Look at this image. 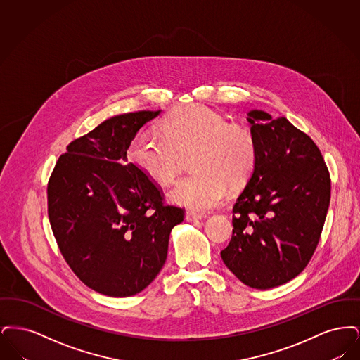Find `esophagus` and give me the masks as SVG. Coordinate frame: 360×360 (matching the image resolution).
Listing matches in <instances>:
<instances>
[{
	"mask_svg": "<svg viewBox=\"0 0 360 360\" xmlns=\"http://www.w3.org/2000/svg\"><path fill=\"white\" fill-rule=\"evenodd\" d=\"M201 219H202V216H201L200 213L193 212V210H188L186 214H185V220L188 221V223H194V221H198V220H201Z\"/></svg>",
	"mask_w": 360,
	"mask_h": 360,
	"instance_id": "obj_1",
	"label": "esophagus"
}]
</instances>
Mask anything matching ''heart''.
Returning <instances> with one entry per match:
<instances>
[{"label": "heart", "instance_id": "1", "mask_svg": "<svg viewBox=\"0 0 360 360\" xmlns=\"http://www.w3.org/2000/svg\"><path fill=\"white\" fill-rule=\"evenodd\" d=\"M163 135L139 132L128 147V159L147 176L169 185L181 172L184 156L193 154V174L181 178L169 198L194 210L223 202L228 184L243 185L257 165V139L243 124L229 122L202 105L175 110L163 122Z\"/></svg>", "mask_w": 360, "mask_h": 360}]
</instances>
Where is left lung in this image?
<instances>
[{"mask_svg":"<svg viewBox=\"0 0 360 360\" xmlns=\"http://www.w3.org/2000/svg\"><path fill=\"white\" fill-rule=\"evenodd\" d=\"M257 165L233 205L225 266L254 289H271L308 266L321 238L330 201V176L310 137L286 117L248 113Z\"/></svg>","mask_w":360,"mask_h":360,"instance_id":"left-lung-1","label":"left lung"}]
</instances>
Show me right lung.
<instances>
[{
  "instance_id": "1",
  "label": "right lung",
  "mask_w": 360,
  "mask_h": 360,
  "mask_svg": "<svg viewBox=\"0 0 360 360\" xmlns=\"http://www.w3.org/2000/svg\"><path fill=\"white\" fill-rule=\"evenodd\" d=\"M160 110L124 113L72 140L47 185L58 247L87 288L109 297L144 290L162 270L185 209L165 204L150 176L127 163L137 131Z\"/></svg>"
}]
</instances>
